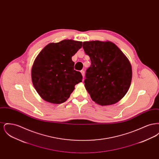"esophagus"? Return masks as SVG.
I'll return each instance as SVG.
<instances>
[{"label":"esophagus","mask_w":159,"mask_h":159,"mask_svg":"<svg viewBox=\"0 0 159 159\" xmlns=\"http://www.w3.org/2000/svg\"><path fill=\"white\" fill-rule=\"evenodd\" d=\"M80 73H81L82 75L83 76V79H84V71L83 70H82V71H80Z\"/></svg>","instance_id":"esophagus-1"}]
</instances>
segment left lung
Here are the masks:
<instances>
[{
    "label": "left lung",
    "mask_w": 159,
    "mask_h": 159,
    "mask_svg": "<svg viewBox=\"0 0 159 159\" xmlns=\"http://www.w3.org/2000/svg\"><path fill=\"white\" fill-rule=\"evenodd\" d=\"M83 48L91 59L84 82L92 101L102 106L117 103L131 83L132 70L128 58L110 41L84 42Z\"/></svg>",
    "instance_id": "left-lung-1"
}]
</instances>
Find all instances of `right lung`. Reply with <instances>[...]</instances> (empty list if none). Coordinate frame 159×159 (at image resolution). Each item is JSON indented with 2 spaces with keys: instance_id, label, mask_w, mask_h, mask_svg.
Segmentation results:
<instances>
[{
  "instance_id": "add662e5",
  "label": "right lung",
  "mask_w": 159,
  "mask_h": 159,
  "mask_svg": "<svg viewBox=\"0 0 159 159\" xmlns=\"http://www.w3.org/2000/svg\"><path fill=\"white\" fill-rule=\"evenodd\" d=\"M82 42L71 39L50 43L40 52L31 68V80L40 97L52 104H61L70 97L82 76L74 70L71 57Z\"/></svg>"
}]
</instances>
